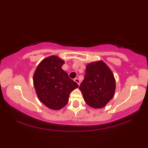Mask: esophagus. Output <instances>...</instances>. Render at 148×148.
<instances>
[{"instance_id":"34e87169","label":"esophagus","mask_w":148,"mask_h":148,"mask_svg":"<svg viewBox=\"0 0 148 148\" xmlns=\"http://www.w3.org/2000/svg\"><path fill=\"white\" fill-rule=\"evenodd\" d=\"M74 81L77 83V84L79 85H79H80V81H79V79H77V78H75V79H74Z\"/></svg>"}]
</instances>
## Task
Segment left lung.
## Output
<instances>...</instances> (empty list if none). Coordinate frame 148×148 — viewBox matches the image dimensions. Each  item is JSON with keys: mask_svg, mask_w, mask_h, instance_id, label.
Instances as JSON below:
<instances>
[{"mask_svg": "<svg viewBox=\"0 0 148 148\" xmlns=\"http://www.w3.org/2000/svg\"><path fill=\"white\" fill-rule=\"evenodd\" d=\"M116 82L112 71L102 60L86 65V75L79 86L87 104L94 108H102L114 95Z\"/></svg>", "mask_w": 148, "mask_h": 148, "instance_id": "8db88e82", "label": "left lung"}]
</instances>
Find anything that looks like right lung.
Segmentation results:
<instances>
[{
  "mask_svg": "<svg viewBox=\"0 0 148 148\" xmlns=\"http://www.w3.org/2000/svg\"><path fill=\"white\" fill-rule=\"evenodd\" d=\"M64 61L57 56L42 60L34 73L33 82L38 98L52 110H60L69 102L70 93L78 88L77 83L62 69Z\"/></svg>",
  "mask_w": 148,
  "mask_h": 148,
  "instance_id": "right-lung-1",
  "label": "right lung"
}]
</instances>
